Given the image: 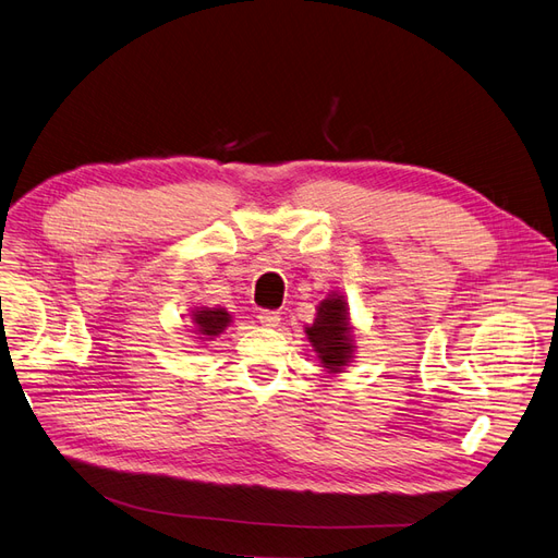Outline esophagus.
Masks as SVG:
<instances>
[{"label":"esophagus","mask_w":558,"mask_h":558,"mask_svg":"<svg viewBox=\"0 0 558 558\" xmlns=\"http://www.w3.org/2000/svg\"><path fill=\"white\" fill-rule=\"evenodd\" d=\"M258 320H260V326H265V328H277V326H279V320H281V316H279V312L260 310V312H258Z\"/></svg>","instance_id":"34e87169"}]
</instances>
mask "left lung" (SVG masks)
I'll return each instance as SVG.
<instances>
[{"label":"left lung","instance_id":"obj_1","mask_svg":"<svg viewBox=\"0 0 558 558\" xmlns=\"http://www.w3.org/2000/svg\"><path fill=\"white\" fill-rule=\"evenodd\" d=\"M305 332L320 367H326L328 373H344L356 359L353 356L356 340H353L349 302L340 291H332L318 302L314 324L307 326Z\"/></svg>","mask_w":558,"mask_h":558}]
</instances>
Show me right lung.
Returning a JSON list of instances; mask_svg holds the SVG:
<instances>
[{
    "mask_svg": "<svg viewBox=\"0 0 558 558\" xmlns=\"http://www.w3.org/2000/svg\"><path fill=\"white\" fill-rule=\"evenodd\" d=\"M189 316L195 335H199L197 340L202 342L214 340L232 324V314L226 307H193Z\"/></svg>",
    "mask_w": 558,
    "mask_h": 558,
    "instance_id": "obj_1",
    "label": "right lung"
}]
</instances>
